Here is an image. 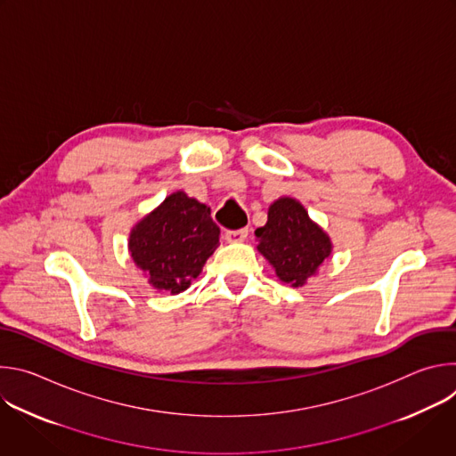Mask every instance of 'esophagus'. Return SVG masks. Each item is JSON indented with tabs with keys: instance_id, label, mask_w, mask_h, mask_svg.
<instances>
[{
	"instance_id": "esophagus-1",
	"label": "esophagus",
	"mask_w": 456,
	"mask_h": 456,
	"mask_svg": "<svg viewBox=\"0 0 456 456\" xmlns=\"http://www.w3.org/2000/svg\"><path fill=\"white\" fill-rule=\"evenodd\" d=\"M247 236H248V229H247V227H241V229L227 231V232H225V240H227V241H243Z\"/></svg>"
}]
</instances>
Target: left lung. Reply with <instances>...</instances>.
Instances as JSON below:
<instances>
[{
    "mask_svg": "<svg viewBox=\"0 0 456 456\" xmlns=\"http://www.w3.org/2000/svg\"><path fill=\"white\" fill-rule=\"evenodd\" d=\"M254 234L259 241L257 250L269 259L278 278L292 287H301L332 252L327 232L294 199L276 200L269 208L267 224Z\"/></svg>",
    "mask_w": 456,
    "mask_h": 456,
    "instance_id": "obj_1",
    "label": "left lung"
}]
</instances>
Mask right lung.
Listing matches in <instances>:
<instances>
[{"label":"right lung","mask_w":456,"mask_h":456,"mask_svg":"<svg viewBox=\"0 0 456 456\" xmlns=\"http://www.w3.org/2000/svg\"><path fill=\"white\" fill-rule=\"evenodd\" d=\"M218 236L211 209L178 191L137 224L129 234V250L155 289L178 294L202 273Z\"/></svg>","instance_id":"obj_1"}]
</instances>
